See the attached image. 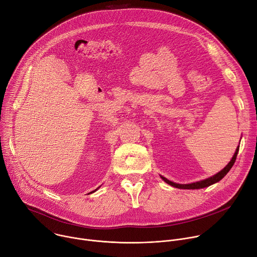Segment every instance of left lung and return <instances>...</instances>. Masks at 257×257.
<instances>
[{
    "label": "left lung",
    "mask_w": 257,
    "mask_h": 257,
    "mask_svg": "<svg viewBox=\"0 0 257 257\" xmlns=\"http://www.w3.org/2000/svg\"><path fill=\"white\" fill-rule=\"evenodd\" d=\"M238 153H239V146H238V148L236 149V152H235L234 156H232L231 160L228 162V164H227L221 171L217 172L216 174H214V175L211 176V177H208V178L203 179V180H200V181L182 184V183L173 182V181L167 179L166 177L162 176V175H160V177H161L163 180H164L166 183H168V184H170L171 186H174V188H177V189H181V190H199V189H204V188H207V186H209V185H212V184L218 182L219 180H221V179L227 174V172L230 170V168L232 167V165L235 164Z\"/></svg>",
    "instance_id": "obj_1"
}]
</instances>
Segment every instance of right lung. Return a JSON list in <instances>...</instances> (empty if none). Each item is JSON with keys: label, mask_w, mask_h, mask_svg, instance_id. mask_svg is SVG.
Wrapping results in <instances>:
<instances>
[{"label": "right lung", "mask_w": 257, "mask_h": 257, "mask_svg": "<svg viewBox=\"0 0 257 257\" xmlns=\"http://www.w3.org/2000/svg\"><path fill=\"white\" fill-rule=\"evenodd\" d=\"M99 188H100V186H99ZM99 188H97V189H96V190H95V191H93V192H91V194H92V193H94V192H96V191H97V190H98V189H99Z\"/></svg>", "instance_id": "1"}]
</instances>
